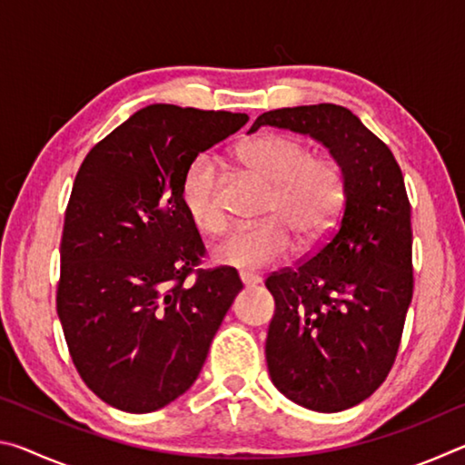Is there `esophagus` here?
Wrapping results in <instances>:
<instances>
[{"label": "esophagus", "instance_id": "34e87169", "mask_svg": "<svg viewBox=\"0 0 465 465\" xmlns=\"http://www.w3.org/2000/svg\"><path fill=\"white\" fill-rule=\"evenodd\" d=\"M240 282L243 287H256L261 282V277H256L252 272H240Z\"/></svg>", "mask_w": 465, "mask_h": 465}]
</instances>
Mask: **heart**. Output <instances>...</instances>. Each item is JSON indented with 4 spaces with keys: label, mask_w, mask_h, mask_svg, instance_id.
I'll use <instances>...</instances> for the list:
<instances>
[{
    "label": "heart",
    "mask_w": 465,
    "mask_h": 465,
    "mask_svg": "<svg viewBox=\"0 0 465 465\" xmlns=\"http://www.w3.org/2000/svg\"><path fill=\"white\" fill-rule=\"evenodd\" d=\"M238 160L271 188L264 222L233 230L213 248L215 262L230 269H264L285 258L295 238L305 248L316 246L341 217L346 184L334 157L313 155L305 141L264 133L238 147ZM180 203L196 230L217 235L225 230L227 211L222 174L211 155L188 163L180 180Z\"/></svg>",
    "instance_id": "1"
}]
</instances>
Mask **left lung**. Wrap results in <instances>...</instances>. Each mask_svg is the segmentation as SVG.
Masks as SVG:
<instances>
[{
  "label": "left lung",
  "instance_id": "left-lung-1",
  "mask_svg": "<svg viewBox=\"0 0 465 465\" xmlns=\"http://www.w3.org/2000/svg\"><path fill=\"white\" fill-rule=\"evenodd\" d=\"M264 124L310 135L341 163L346 194L336 230L310 261L272 272L269 375L282 396L341 412L380 388L412 302L411 203L396 157L359 116L336 104L279 108Z\"/></svg>",
  "mask_w": 465,
  "mask_h": 465
}]
</instances>
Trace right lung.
<instances>
[{
	"instance_id": "add662e5",
	"label": "right lung",
	"mask_w": 465,
	"mask_h": 465,
	"mask_svg": "<svg viewBox=\"0 0 465 465\" xmlns=\"http://www.w3.org/2000/svg\"><path fill=\"white\" fill-rule=\"evenodd\" d=\"M248 114L152 104L92 147L77 172L61 238L57 313L77 373L106 404L145 414L199 377L242 282L196 271L199 230L180 203L196 155Z\"/></svg>"
}]
</instances>
